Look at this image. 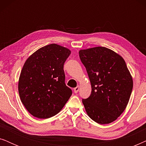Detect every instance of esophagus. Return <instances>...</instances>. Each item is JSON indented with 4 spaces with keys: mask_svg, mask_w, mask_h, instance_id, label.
Segmentation results:
<instances>
[{
    "mask_svg": "<svg viewBox=\"0 0 146 146\" xmlns=\"http://www.w3.org/2000/svg\"><path fill=\"white\" fill-rule=\"evenodd\" d=\"M79 88H80V86H77L76 87L74 88V93H78V92L79 90Z\"/></svg>",
    "mask_w": 146,
    "mask_h": 146,
    "instance_id": "1",
    "label": "esophagus"
}]
</instances>
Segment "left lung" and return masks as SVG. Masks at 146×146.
<instances>
[{"label":"left lung","instance_id":"left-lung-1","mask_svg":"<svg viewBox=\"0 0 146 146\" xmlns=\"http://www.w3.org/2000/svg\"><path fill=\"white\" fill-rule=\"evenodd\" d=\"M91 83V94L82 103L89 117L106 124L115 121L126 108L133 80L123 58L106 47L79 51Z\"/></svg>","mask_w":146,"mask_h":146}]
</instances>
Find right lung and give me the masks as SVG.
I'll list each match as a JSON object with an SVG mask.
<instances>
[{
    "instance_id": "obj_1",
    "label": "right lung",
    "mask_w": 146,
    "mask_h": 146,
    "mask_svg": "<svg viewBox=\"0 0 146 146\" xmlns=\"http://www.w3.org/2000/svg\"><path fill=\"white\" fill-rule=\"evenodd\" d=\"M71 52L56 44L45 46L26 60L19 81L22 103L29 112L46 119L57 114L72 92L65 84L64 64Z\"/></svg>"
}]
</instances>
